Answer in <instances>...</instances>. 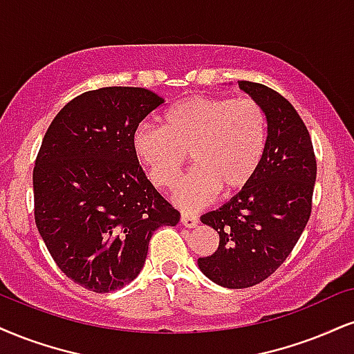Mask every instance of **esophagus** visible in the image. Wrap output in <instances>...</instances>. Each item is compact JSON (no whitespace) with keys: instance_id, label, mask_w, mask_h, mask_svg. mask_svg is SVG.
<instances>
[{"instance_id":"esophagus-1","label":"esophagus","mask_w":354,"mask_h":354,"mask_svg":"<svg viewBox=\"0 0 354 354\" xmlns=\"http://www.w3.org/2000/svg\"><path fill=\"white\" fill-rule=\"evenodd\" d=\"M181 224L185 225V227H189V229H193V227H196V225H198V223H199V219L196 218V216H189V214H181Z\"/></svg>"}]
</instances>
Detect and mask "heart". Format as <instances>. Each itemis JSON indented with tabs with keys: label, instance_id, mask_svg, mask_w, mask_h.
Instances as JSON below:
<instances>
[{
	"label": "heart",
	"instance_id": "b5f03b06",
	"mask_svg": "<svg viewBox=\"0 0 354 354\" xmlns=\"http://www.w3.org/2000/svg\"><path fill=\"white\" fill-rule=\"evenodd\" d=\"M267 143V117L252 99L189 97L165 113V125L133 131L135 156L153 185L171 188L188 156L194 171L176 186L173 201L201 209L221 193L237 194L252 181Z\"/></svg>",
	"mask_w": 354,
	"mask_h": 354
}]
</instances>
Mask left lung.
<instances>
[{
    "mask_svg": "<svg viewBox=\"0 0 354 354\" xmlns=\"http://www.w3.org/2000/svg\"><path fill=\"white\" fill-rule=\"evenodd\" d=\"M267 117V143L252 181L201 223L219 234V247L198 266L225 288L263 282L282 266L312 212L317 180L312 138L293 105L267 85L239 80Z\"/></svg>",
    "mask_w": 354,
    "mask_h": 354,
    "instance_id": "obj_1",
    "label": "left lung"
}]
</instances>
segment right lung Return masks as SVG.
<instances>
[{
	"label": "right lung",
	"instance_id": "obj_1",
	"mask_svg": "<svg viewBox=\"0 0 354 354\" xmlns=\"http://www.w3.org/2000/svg\"><path fill=\"white\" fill-rule=\"evenodd\" d=\"M163 102L142 87L88 91L42 138L32 171L37 231L59 269L92 292L136 279L153 232L180 221L131 147L140 122Z\"/></svg>",
	"mask_w": 354,
	"mask_h": 354
}]
</instances>
